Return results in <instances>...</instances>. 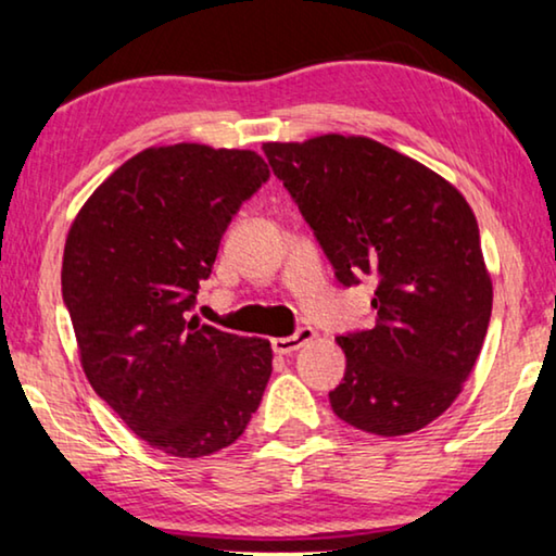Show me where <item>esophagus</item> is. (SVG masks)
<instances>
[{
	"instance_id": "34e87169",
	"label": "esophagus",
	"mask_w": 556,
	"mask_h": 556,
	"mask_svg": "<svg viewBox=\"0 0 556 556\" xmlns=\"http://www.w3.org/2000/svg\"><path fill=\"white\" fill-rule=\"evenodd\" d=\"M316 331L311 329V326H299L291 337H280V339H273V352L276 354H293L295 349H301L303 344H308V341H314Z\"/></svg>"
}]
</instances>
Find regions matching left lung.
Masks as SVG:
<instances>
[{
    "label": "left lung",
    "mask_w": 556,
    "mask_h": 556,
    "mask_svg": "<svg viewBox=\"0 0 556 556\" xmlns=\"http://www.w3.org/2000/svg\"><path fill=\"white\" fill-rule=\"evenodd\" d=\"M333 276L375 283V324L337 337L346 371L329 392L337 417L405 435L451 407L491 321L476 215L453 185L364 136L265 143Z\"/></svg>",
    "instance_id": "obj_1"
}]
</instances>
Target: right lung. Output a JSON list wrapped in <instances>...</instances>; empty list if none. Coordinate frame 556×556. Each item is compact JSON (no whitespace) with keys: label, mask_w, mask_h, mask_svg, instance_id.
<instances>
[{"label":"right lung","mask_w":556,"mask_h":556,"mask_svg":"<svg viewBox=\"0 0 556 556\" xmlns=\"http://www.w3.org/2000/svg\"><path fill=\"white\" fill-rule=\"evenodd\" d=\"M270 179L255 151L147 149L67 232L63 301L98 397L159 451L202 458L245 432L270 379L265 339L189 318L219 240Z\"/></svg>","instance_id":"right-lung-1"}]
</instances>
